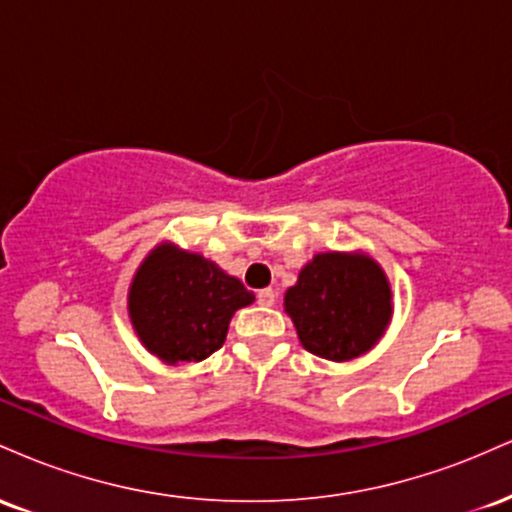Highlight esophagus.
Segmentation results:
<instances>
[{
	"mask_svg": "<svg viewBox=\"0 0 512 512\" xmlns=\"http://www.w3.org/2000/svg\"><path fill=\"white\" fill-rule=\"evenodd\" d=\"M274 298H276V293L272 289H260V291H257V303H260V305H272Z\"/></svg>",
	"mask_w": 512,
	"mask_h": 512,
	"instance_id": "obj_1",
	"label": "esophagus"
}]
</instances>
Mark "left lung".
<instances>
[{
    "label": "left lung",
    "mask_w": 512,
    "mask_h": 512,
    "mask_svg": "<svg viewBox=\"0 0 512 512\" xmlns=\"http://www.w3.org/2000/svg\"><path fill=\"white\" fill-rule=\"evenodd\" d=\"M284 310L310 354L351 361L373 349L390 325V281L363 252H320L286 291Z\"/></svg>",
    "instance_id": "8db88e82"
}]
</instances>
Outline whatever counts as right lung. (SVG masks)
I'll list each match as a JSON object with an SVG mask.
<instances>
[{
  "instance_id": "right-lung-1",
  "label": "right lung",
  "mask_w": 512,
  "mask_h": 512,
  "mask_svg": "<svg viewBox=\"0 0 512 512\" xmlns=\"http://www.w3.org/2000/svg\"><path fill=\"white\" fill-rule=\"evenodd\" d=\"M252 301V291L216 262L161 243L139 264L127 310L146 351L175 366L219 351L233 313Z\"/></svg>"
}]
</instances>
